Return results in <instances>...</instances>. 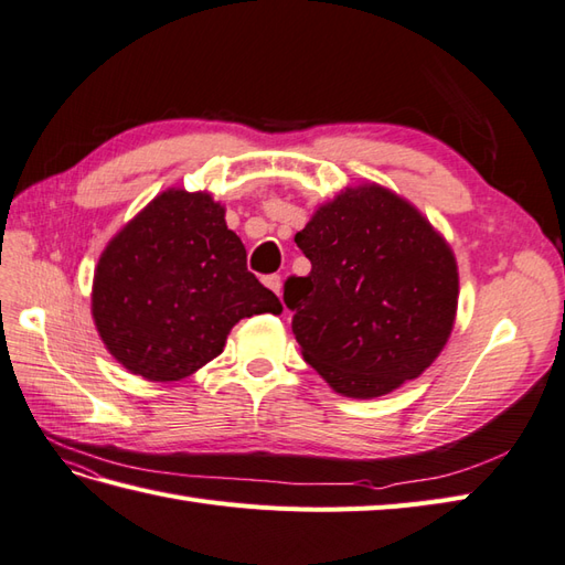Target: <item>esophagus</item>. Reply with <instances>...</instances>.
I'll return each instance as SVG.
<instances>
[{"label":"esophagus","mask_w":565,"mask_h":565,"mask_svg":"<svg viewBox=\"0 0 565 565\" xmlns=\"http://www.w3.org/2000/svg\"><path fill=\"white\" fill-rule=\"evenodd\" d=\"M263 282H266V287L268 290H273L275 295H280V285H282V280H280V275H266V278H263Z\"/></svg>","instance_id":"1"}]
</instances>
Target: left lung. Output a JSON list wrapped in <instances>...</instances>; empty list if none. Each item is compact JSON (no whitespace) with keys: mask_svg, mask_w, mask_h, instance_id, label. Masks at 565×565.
<instances>
[{"mask_svg":"<svg viewBox=\"0 0 565 565\" xmlns=\"http://www.w3.org/2000/svg\"><path fill=\"white\" fill-rule=\"evenodd\" d=\"M297 246L305 278L285 280L302 355L338 394H388L430 365L455 323L452 250L416 207L380 185L317 210Z\"/></svg>","mask_w":565,"mask_h":565,"instance_id":"left-lung-1","label":"left lung"}]
</instances>
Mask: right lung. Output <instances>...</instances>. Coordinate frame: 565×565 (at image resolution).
<instances>
[{
  "mask_svg": "<svg viewBox=\"0 0 565 565\" xmlns=\"http://www.w3.org/2000/svg\"><path fill=\"white\" fill-rule=\"evenodd\" d=\"M92 311L110 355L152 382L217 358L244 317L282 305L246 268V248L207 193L154 198L98 258Z\"/></svg>",
  "mask_w": 565,
  "mask_h": 565,
  "instance_id": "1",
  "label": "right lung"
}]
</instances>
